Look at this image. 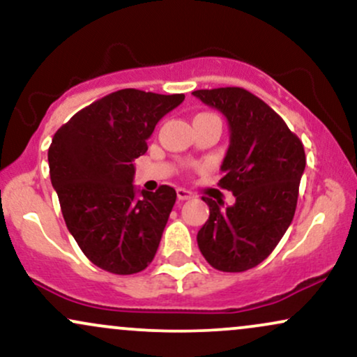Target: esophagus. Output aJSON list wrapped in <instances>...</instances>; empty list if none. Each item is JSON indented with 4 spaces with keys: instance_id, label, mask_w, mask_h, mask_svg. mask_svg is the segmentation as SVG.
<instances>
[{
    "instance_id": "34e87169",
    "label": "esophagus",
    "mask_w": 357,
    "mask_h": 357,
    "mask_svg": "<svg viewBox=\"0 0 357 357\" xmlns=\"http://www.w3.org/2000/svg\"><path fill=\"white\" fill-rule=\"evenodd\" d=\"M176 195H178V199H181V202H184V199L192 198V192L184 190V188H178V190H176Z\"/></svg>"
}]
</instances>
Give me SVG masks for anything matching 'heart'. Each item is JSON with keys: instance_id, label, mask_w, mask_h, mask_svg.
I'll return each instance as SVG.
<instances>
[{"instance_id": "b5f03b06", "label": "heart", "mask_w": 357, "mask_h": 357, "mask_svg": "<svg viewBox=\"0 0 357 357\" xmlns=\"http://www.w3.org/2000/svg\"><path fill=\"white\" fill-rule=\"evenodd\" d=\"M202 116H204V114H202Z\"/></svg>"}]
</instances>
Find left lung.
I'll list each match as a JSON object with an SVG mask.
<instances>
[{
  "instance_id": "8db88e82",
  "label": "left lung",
  "mask_w": 357,
  "mask_h": 357,
  "mask_svg": "<svg viewBox=\"0 0 357 357\" xmlns=\"http://www.w3.org/2000/svg\"><path fill=\"white\" fill-rule=\"evenodd\" d=\"M192 96L220 110L230 127L220 186L236 202L203 198L210 218L198 231V247L213 268L245 272L267 258L296 213L305 169L301 139L264 100L240 87L195 90Z\"/></svg>"
}]
</instances>
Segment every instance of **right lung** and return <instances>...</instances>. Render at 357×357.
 Listing matches in <instances>:
<instances>
[{"label": "right lung", "mask_w": 357, "mask_h": 357, "mask_svg": "<svg viewBox=\"0 0 357 357\" xmlns=\"http://www.w3.org/2000/svg\"><path fill=\"white\" fill-rule=\"evenodd\" d=\"M183 93L122 89L77 112L48 149L50 179L68 231L93 265L130 275L153 261L176 203L174 188L136 190L134 159Z\"/></svg>", "instance_id": "obj_1"}]
</instances>
